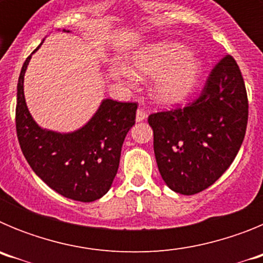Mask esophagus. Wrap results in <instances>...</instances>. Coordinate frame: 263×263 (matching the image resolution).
Returning a JSON list of instances; mask_svg holds the SVG:
<instances>
[{"mask_svg":"<svg viewBox=\"0 0 263 263\" xmlns=\"http://www.w3.org/2000/svg\"><path fill=\"white\" fill-rule=\"evenodd\" d=\"M146 118H147V113H146V110H145V109H142V108H139L138 110H137V116H136L137 122L145 121Z\"/></svg>","mask_w":263,"mask_h":263,"instance_id":"1","label":"esophagus"}]
</instances>
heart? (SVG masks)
<instances>
[{
	"label": "heart",
	"mask_w": 263,
	"mask_h": 263,
	"mask_svg": "<svg viewBox=\"0 0 263 263\" xmlns=\"http://www.w3.org/2000/svg\"><path fill=\"white\" fill-rule=\"evenodd\" d=\"M132 72L141 76H157L154 96L163 104L180 103L196 88L201 63L191 57L185 46L175 42H158L137 51L130 59ZM120 68L118 75L132 80L133 75Z\"/></svg>",
	"instance_id": "b5f03b06"
}]
</instances>
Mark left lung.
<instances>
[{
  "label": "left lung",
  "mask_w": 263,
  "mask_h": 263,
  "mask_svg": "<svg viewBox=\"0 0 263 263\" xmlns=\"http://www.w3.org/2000/svg\"><path fill=\"white\" fill-rule=\"evenodd\" d=\"M248 115L243 78L233 57L225 55L194 103L148 116L164 183L182 195L199 194L212 185L240 150Z\"/></svg>",
  "instance_id": "obj_1"
}]
</instances>
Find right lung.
<instances>
[{"label":"right lung","instance_id":"add662e5","mask_svg":"<svg viewBox=\"0 0 263 263\" xmlns=\"http://www.w3.org/2000/svg\"><path fill=\"white\" fill-rule=\"evenodd\" d=\"M30 59L31 55L23 63L17 85L15 127L21 150L32 171L53 191L83 203L97 200L109 191L117 174L122 143L136 124L137 104L105 99L79 130L42 129L30 115L23 93Z\"/></svg>","mask_w":263,"mask_h":263}]
</instances>
